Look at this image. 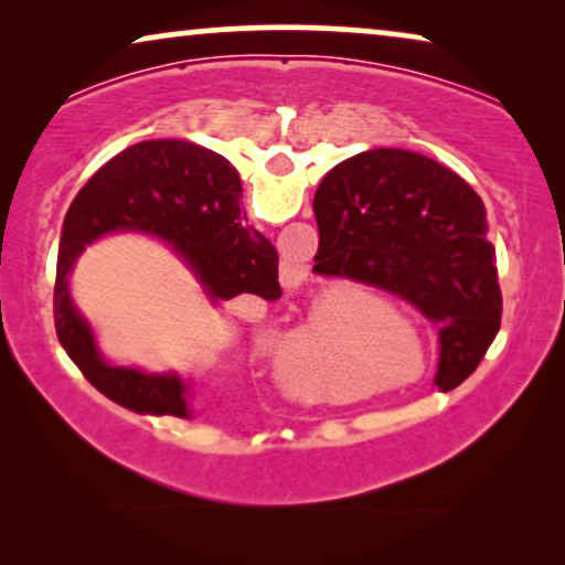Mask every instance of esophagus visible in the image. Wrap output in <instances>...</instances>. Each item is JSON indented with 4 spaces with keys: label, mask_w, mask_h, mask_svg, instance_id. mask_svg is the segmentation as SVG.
<instances>
[{
    "label": "esophagus",
    "mask_w": 565,
    "mask_h": 565,
    "mask_svg": "<svg viewBox=\"0 0 565 565\" xmlns=\"http://www.w3.org/2000/svg\"><path fill=\"white\" fill-rule=\"evenodd\" d=\"M280 280L285 290H298L306 282V267L298 259H282L280 265Z\"/></svg>",
    "instance_id": "1"
}]
</instances>
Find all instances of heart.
<instances>
[{"label":"heart","instance_id":"b5f03b06","mask_svg":"<svg viewBox=\"0 0 565 565\" xmlns=\"http://www.w3.org/2000/svg\"><path fill=\"white\" fill-rule=\"evenodd\" d=\"M404 323V316H401L396 308L385 303V300H367L365 308H362L360 313V329L362 331H375V329H385V327H401ZM319 350H329V352H337V350H344L342 342H313Z\"/></svg>","mask_w":565,"mask_h":565}]
</instances>
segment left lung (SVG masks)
Listing matches in <instances>:
<instances>
[{
	"label": "left lung",
	"mask_w": 565,
	"mask_h": 565,
	"mask_svg": "<svg viewBox=\"0 0 565 565\" xmlns=\"http://www.w3.org/2000/svg\"><path fill=\"white\" fill-rule=\"evenodd\" d=\"M313 273L375 285L439 329L435 383L452 391L501 327L497 252L470 184L422 153L370 149L323 177L313 198Z\"/></svg>",
	"instance_id": "obj_1"
}]
</instances>
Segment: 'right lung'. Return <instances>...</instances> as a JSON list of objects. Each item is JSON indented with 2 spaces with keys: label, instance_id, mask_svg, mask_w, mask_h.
I'll list each match as a JSON object with an SVG mask.
<instances>
[{
  "label": "right lung",
  "instance_id": "1",
  "mask_svg": "<svg viewBox=\"0 0 565 565\" xmlns=\"http://www.w3.org/2000/svg\"><path fill=\"white\" fill-rule=\"evenodd\" d=\"M242 180L228 159L177 138L141 141L95 172L76 192L61 228L53 319L74 365L99 393L136 414L188 419V385L174 373L149 375L107 365L89 323L68 296V273L84 246L115 231L164 238L188 262L213 300L257 296L277 300V252L244 226Z\"/></svg>",
  "mask_w": 565,
  "mask_h": 565
}]
</instances>
